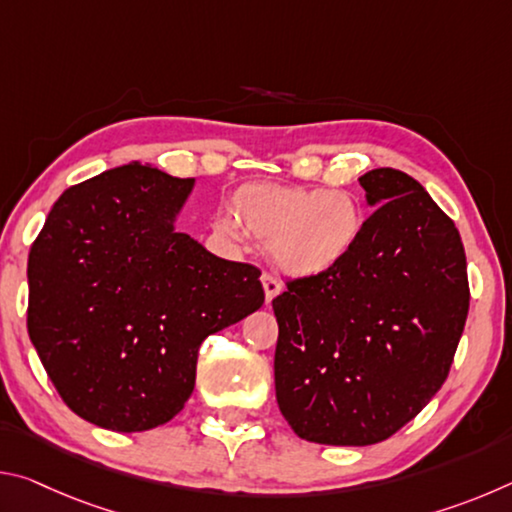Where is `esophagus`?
I'll use <instances>...</instances> for the list:
<instances>
[{"mask_svg":"<svg viewBox=\"0 0 512 512\" xmlns=\"http://www.w3.org/2000/svg\"><path fill=\"white\" fill-rule=\"evenodd\" d=\"M262 284H264V293H266V302L271 305V300L277 296V293L282 291V284L280 280L273 273H264L262 275Z\"/></svg>","mask_w":512,"mask_h":512,"instance_id":"34e87169","label":"esophagus"}]
</instances>
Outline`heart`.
Wrapping results in <instances>:
<instances>
[{
    "instance_id": "b5f03b06",
    "label": "heart",
    "mask_w": 512,
    "mask_h": 512,
    "mask_svg": "<svg viewBox=\"0 0 512 512\" xmlns=\"http://www.w3.org/2000/svg\"><path fill=\"white\" fill-rule=\"evenodd\" d=\"M232 216H219L214 230L225 239L241 235L271 244L275 264L296 277H320L339 268L357 248L363 212L343 189L282 183H248L232 196Z\"/></svg>"
}]
</instances>
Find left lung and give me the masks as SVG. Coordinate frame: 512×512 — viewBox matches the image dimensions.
Segmentation results:
<instances>
[{
	"label": "left lung",
	"mask_w": 512,
	"mask_h": 512,
	"mask_svg": "<svg viewBox=\"0 0 512 512\" xmlns=\"http://www.w3.org/2000/svg\"><path fill=\"white\" fill-rule=\"evenodd\" d=\"M359 183L377 210L357 248L273 300L277 404L320 445H375L411 422L445 384L470 309L461 235L418 180L381 167Z\"/></svg>",
	"instance_id": "left-lung-1"
}]
</instances>
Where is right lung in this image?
Wrapping results in <instances>:
<instances>
[{"label":"right lung","mask_w":512,"mask_h":512,"mask_svg":"<svg viewBox=\"0 0 512 512\" xmlns=\"http://www.w3.org/2000/svg\"><path fill=\"white\" fill-rule=\"evenodd\" d=\"M194 178L133 162L65 189L29 253L27 327L63 402L110 431L183 409L207 336L264 305L257 266L173 230Z\"/></svg>","instance_id":"1"}]
</instances>
